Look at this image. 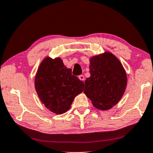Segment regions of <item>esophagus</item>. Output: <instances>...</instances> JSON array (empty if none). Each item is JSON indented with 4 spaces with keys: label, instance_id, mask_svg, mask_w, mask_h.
Segmentation results:
<instances>
[{
    "label": "esophagus",
    "instance_id": "obj_1",
    "mask_svg": "<svg viewBox=\"0 0 153 153\" xmlns=\"http://www.w3.org/2000/svg\"><path fill=\"white\" fill-rule=\"evenodd\" d=\"M78 78L80 79V80H82V81H84V80H85V77H84V75H79V76H78Z\"/></svg>",
    "mask_w": 153,
    "mask_h": 153
}]
</instances>
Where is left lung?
Here are the masks:
<instances>
[{"instance_id":"1","label":"left lung","mask_w":153,"mask_h":153,"mask_svg":"<svg viewBox=\"0 0 153 153\" xmlns=\"http://www.w3.org/2000/svg\"><path fill=\"white\" fill-rule=\"evenodd\" d=\"M91 77L85 81L84 93L97 109L105 110L116 105L127 85L123 65L110 53L93 57L90 65Z\"/></svg>"}]
</instances>
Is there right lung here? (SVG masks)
Here are the masks:
<instances>
[{"label": "right lung", "instance_id": "1", "mask_svg": "<svg viewBox=\"0 0 153 153\" xmlns=\"http://www.w3.org/2000/svg\"><path fill=\"white\" fill-rule=\"evenodd\" d=\"M35 85L48 109L62 114L70 109L75 97L83 91L84 82L72 75L60 58H45L38 70Z\"/></svg>", "mask_w": 153, "mask_h": 153}]
</instances>
